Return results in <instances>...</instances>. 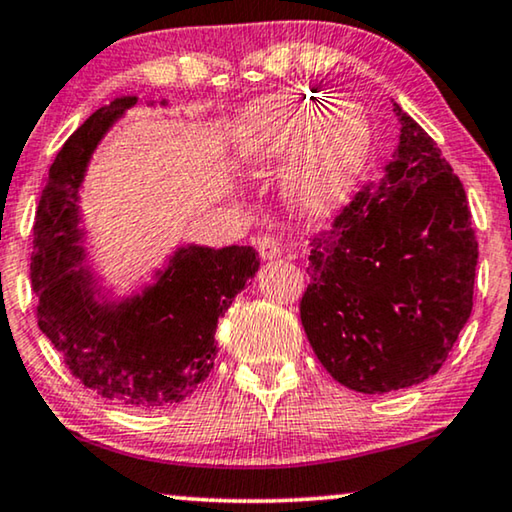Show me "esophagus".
<instances>
[{
  "instance_id": "esophagus-1",
  "label": "esophagus",
  "mask_w": 512,
  "mask_h": 512,
  "mask_svg": "<svg viewBox=\"0 0 512 512\" xmlns=\"http://www.w3.org/2000/svg\"><path fill=\"white\" fill-rule=\"evenodd\" d=\"M256 249L258 254H261L263 261H275V258L282 256V244H279L275 237H258L256 242Z\"/></svg>"
}]
</instances>
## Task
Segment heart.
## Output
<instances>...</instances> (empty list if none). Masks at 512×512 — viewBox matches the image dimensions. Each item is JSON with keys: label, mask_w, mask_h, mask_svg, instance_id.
<instances>
[{"label": "heart", "mask_w": 512, "mask_h": 512, "mask_svg": "<svg viewBox=\"0 0 512 512\" xmlns=\"http://www.w3.org/2000/svg\"><path fill=\"white\" fill-rule=\"evenodd\" d=\"M233 132L240 144L270 151L303 142L286 179V198L307 219H321L347 205L373 149V128L361 104L326 102L305 90H286L247 104Z\"/></svg>", "instance_id": "heart-1"}]
</instances>
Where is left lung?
<instances>
[{"mask_svg":"<svg viewBox=\"0 0 512 512\" xmlns=\"http://www.w3.org/2000/svg\"><path fill=\"white\" fill-rule=\"evenodd\" d=\"M401 135L382 179L312 240L305 335L333 380L389 394L436 375L473 310L478 240L466 191L394 102Z\"/></svg>","mask_w":512,"mask_h":512,"instance_id":"1","label":"left lung"}]
</instances>
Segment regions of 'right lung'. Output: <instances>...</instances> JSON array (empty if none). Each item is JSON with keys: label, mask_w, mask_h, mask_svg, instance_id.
I'll use <instances>...</instances> for the list:
<instances>
[{"label": "right lung", "mask_w": 512, "mask_h": 512, "mask_svg": "<svg viewBox=\"0 0 512 512\" xmlns=\"http://www.w3.org/2000/svg\"><path fill=\"white\" fill-rule=\"evenodd\" d=\"M137 102L121 95L104 104L58 151L34 221L30 275L41 333L76 380L107 401L153 410L186 401L205 382L219 352V317L261 261L240 244H179L130 293L102 284L88 265L79 191L97 146Z\"/></svg>", "instance_id": "1"}]
</instances>
